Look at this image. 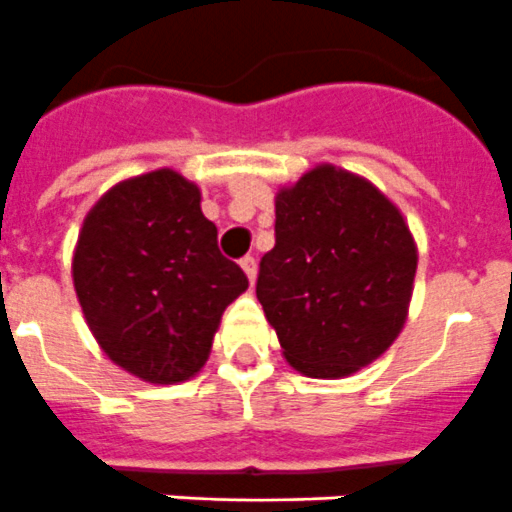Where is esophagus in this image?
<instances>
[{
  "instance_id": "obj_1",
  "label": "esophagus",
  "mask_w": 512,
  "mask_h": 512,
  "mask_svg": "<svg viewBox=\"0 0 512 512\" xmlns=\"http://www.w3.org/2000/svg\"><path fill=\"white\" fill-rule=\"evenodd\" d=\"M241 269L246 271L248 282L253 284V279H256V259H253V256H243V259H241Z\"/></svg>"
}]
</instances>
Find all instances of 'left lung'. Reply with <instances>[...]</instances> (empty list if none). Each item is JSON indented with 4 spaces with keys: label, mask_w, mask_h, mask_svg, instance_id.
Segmentation results:
<instances>
[{
    "label": "left lung",
    "mask_w": 512,
    "mask_h": 512,
    "mask_svg": "<svg viewBox=\"0 0 512 512\" xmlns=\"http://www.w3.org/2000/svg\"><path fill=\"white\" fill-rule=\"evenodd\" d=\"M277 243L256 297L297 372L338 379L387 351L408 320L418 248L369 179L320 164L277 192Z\"/></svg>",
    "instance_id": "1"
}]
</instances>
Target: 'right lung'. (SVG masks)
Listing matches in <instances>:
<instances>
[{"label": "right lung", "mask_w": 512, "mask_h": 512, "mask_svg": "<svg viewBox=\"0 0 512 512\" xmlns=\"http://www.w3.org/2000/svg\"><path fill=\"white\" fill-rule=\"evenodd\" d=\"M200 187L174 169L104 192L76 241V297L102 351L133 377L174 384L210 356L225 307L248 289L217 248Z\"/></svg>", "instance_id": "add662e5"}]
</instances>
